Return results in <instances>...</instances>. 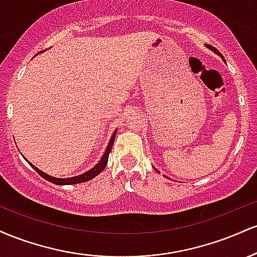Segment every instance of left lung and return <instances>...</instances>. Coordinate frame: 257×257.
I'll use <instances>...</instances> for the list:
<instances>
[{
	"mask_svg": "<svg viewBox=\"0 0 257 257\" xmlns=\"http://www.w3.org/2000/svg\"><path fill=\"white\" fill-rule=\"evenodd\" d=\"M206 47H208V48L209 49H211V51H214L215 53H216V54L217 55H221V53L219 52V51H217V49L216 48H215V47H211V46H209V44H206ZM221 57H222V55H221ZM223 58V57H222Z\"/></svg>",
	"mask_w": 257,
	"mask_h": 257,
	"instance_id": "8db88e82",
	"label": "left lung"
}]
</instances>
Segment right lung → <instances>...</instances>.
<instances>
[{
  "label": "right lung",
  "instance_id": "1",
  "mask_svg": "<svg viewBox=\"0 0 257 257\" xmlns=\"http://www.w3.org/2000/svg\"><path fill=\"white\" fill-rule=\"evenodd\" d=\"M114 135H116V133H113V135H112L110 143H108V146L107 149H106V151L104 153V156H102V158L100 159V162L98 164H96L95 167L91 168L90 170H88L87 173L84 174H81V175L78 176H73V178H67V179H59V178H52V176L47 175V174H44L43 172H41L40 169H37L36 167L32 166L30 163V166L34 168L36 172L40 174L41 176H42L43 179H46L47 181L52 182V184H55V185H72V184H81V182H85V181H89L93 178H95L98 174H100L102 172V170L105 169L106 164H107V161H108V155H110L111 152V149H112V145H113V140H114Z\"/></svg>",
  "mask_w": 257,
  "mask_h": 257
}]
</instances>
